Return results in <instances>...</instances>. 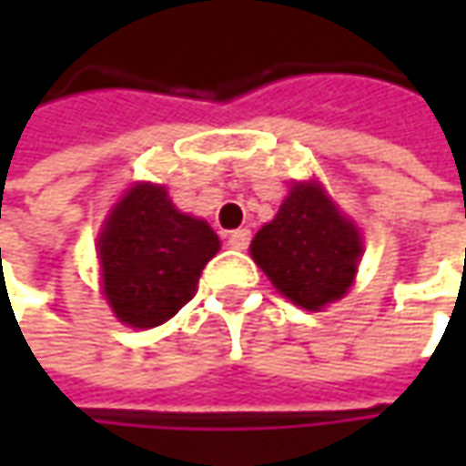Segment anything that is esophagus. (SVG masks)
<instances>
[{"label": "esophagus", "instance_id": "esophagus-1", "mask_svg": "<svg viewBox=\"0 0 466 466\" xmlns=\"http://www.w3.org/2000/svg\"><path fill=\"white\" fill-rule=\"evenodd\" d=\"M248 243H251V230H246V228H238V230H233V233L228 236V246L236 248V251L248 248Z\"/></svg>", "mask_w": 466, "mask_h": 466}]
</instances>
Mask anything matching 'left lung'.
Listing matches in <instances>:
<instances>
[{
	"instance_id": "obj_1",
	"label": "left lung",
	"mask_w": 466,
	"mask_h": 466,
	"mask_svg": "<svg viewBox=\"0 0 466 466\" xmlns=\"http://www.w3.org/2000/svg\"><path fill=\"white\" fill-rule=\"evenodd\" d=\"M251 257L288 300L321 311L350 290L363 238L321 184H296L251 241Z\"/></svg>"
}]
</instances>
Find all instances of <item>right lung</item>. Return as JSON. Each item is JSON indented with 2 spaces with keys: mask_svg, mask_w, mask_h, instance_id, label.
I'll list each match as a JSON object with an SVG mask.
<instances>
[{
  "mask_svg": "<svg viewBox=\"0 0 466 466\" xmlns=\"http://www.w3.org/2000/svg\"><path fill=\"white\" fill-rule=\"evenodd\" d=\"M218 248L215 230L176 209L166 187L135 184L98 236L103 296L118 321L135 329L160 327L194 298Z\"/></svg>",
  "mask_w": 466,
  "mask_h": 466,
  "instance_id": "1",
  "label": "right lung"
}]
</instances>
